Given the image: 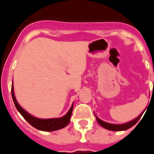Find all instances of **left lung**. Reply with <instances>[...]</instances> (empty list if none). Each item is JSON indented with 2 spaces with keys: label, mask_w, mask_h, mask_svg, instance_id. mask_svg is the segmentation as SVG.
I'll return each mask as SVG.
<instances>
[{
  "label": "left lung",
  "mask_w": 154,
  "mask_h": 154,
  "mask_svg": "<svg viewBox=\"0 0 154 154\" xmlns=\"http://www.w3.org/2000/svg\"><path fill=\"white\" fill-rule=\"evenodd\" d=\"M143 113H141L140 115L137 118H136L135 119L130 121V122H129V123H124V124H120V125L111 124V123H106V122H104V121L99 119L96 116V120H97V122L99 123V124L101 126H103V128H105V129H106V130H112V131H122V130H128V129H130V128H131L132 126H134V125L138 122L139 119H140Z\"/></svg>",
  "instance_id": "8db88e82"
}]
</instances>
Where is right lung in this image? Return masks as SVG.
<instances>
[{
    "instance_id": "obj_1",
    "label": "right lung",
    "mask_w": 154,
    "mask_h": 154,
    "mask_svg": "<svg viewBox=\"0 0 154 154\" xmlns=\"http://www.w3.org/2000/svg\"><path fill=\"white\" fill-rule=\"evenodd\" d=\"M11 94H12V99L15 107L17 108V111L21 114L23 117L25 119V120L28 122L29 124L34 126L35 128L38 129L39 130H42V131H55V130H60L62 128L65 127L69 124V121H70L71 116H72V112L73 109V104L69 109V112L65 116H64L63 117L58 118V119H42L35 118L32 116L30 115L29 113L23 109L18 103L17 102L14 96V87L13 85L11 86Z\"/></svg>"
}]
</instances>
